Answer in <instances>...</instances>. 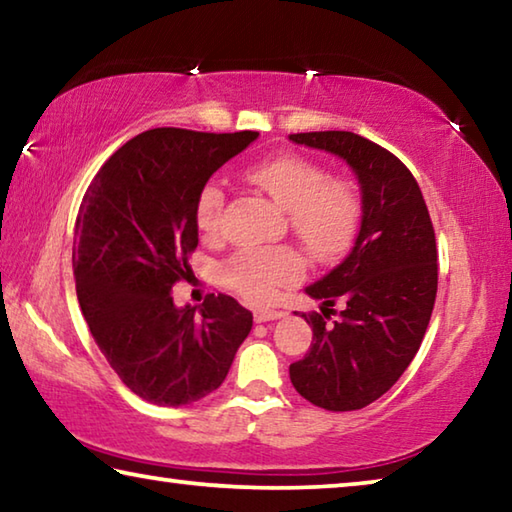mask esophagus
Here are the masks:
<instances>
[{
	"label": "esophagus",
	"instance_id": "1",
	"mask_svg": "<svg viewBox=\"0 0 512 512\" xmlns=\"http://www.w3.org/2000/svg\"><path fill=\"white\" fill-rule=\"evenodd\" d=\"M255 323H268V320H277L284 316V311L280 309H255Z\"/></svg>",
	"mask_w": 512,
	"mask_h": 512
}]
</instances>
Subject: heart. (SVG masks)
<instances>
[{"label": "heart", "mask_w": 512, "mask_h": 512, "mask_svg": "<svg viewBox=\"0 0 512 512\" xmlns=\"http://www.w3.org/2000/svg\"><path fill=\"white\" fill-rule=\"evenodd\" d=\"M246 178L287 210L293 235L318 259L341 257L361 223V194L350 178L329 176L323 164L300 153H280L253 164ZM225 194L207 183L196 198L194 219L201 235H219ZM305 275V262L291 248L241 250L223 264V280L239 296L253 302L271 300L277 289Z\"/></svg>", "instance_id": "1"}]
</instances>
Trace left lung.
Here are the masks:
<instances>
[{
  "instance_id": "left-lung-1",
  "label": "left lung",
  "mask_w": 512,
  "mask_h": 512,
  "mask_svg": "<svg viewBox=\"0 0 512 512\" xmlns=\"http://www.w3.org/2000/svg\"><path fill=\"white\" fill-rule=\"evenodd\" d=\"M350 164L363 216L350 255L305 291L323 307L302 314L314 341L289 375L325 411H357L379 400L420 350L438 291V248L418 180L384 146L348 131L289 135ZM334 304L340 318L327 324Z\"/></svg>"
}]
</instances>
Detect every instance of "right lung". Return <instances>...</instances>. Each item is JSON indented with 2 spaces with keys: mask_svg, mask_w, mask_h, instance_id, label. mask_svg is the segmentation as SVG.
<instances>
[{
  "mask_svg": "<svg viewBox=\"0 0 512 512\" xmlns=\"http://www.w3.org/2000/svg\"><path fill=\"white\" fill-rule=\"evenodd\" d=\"M257 135L153 128L112 153L83 196L76 296L110 368L146 402L185 406L216 391L253 327L235 298L210 293L196 314L171 289L194 275L198 192Z\"/></svg>",
  "mask_w": 512,
  "mask_h": 512,
  "instance_id": "1",
  "label": "right lung"
}]
</instances>
